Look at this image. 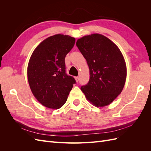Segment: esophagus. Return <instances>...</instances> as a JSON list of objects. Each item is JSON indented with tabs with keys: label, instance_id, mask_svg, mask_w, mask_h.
Returning <instances> with one entry per match:
<instances>
[{
	"label": "esophagus",
	"instance_id": "34e87169",
	"mask_svg": "<svg viewBox=\"0 0 151 151\" xmlns=\"http://www.w3.org/2000/svg\"><path fill=\"white\" fill-rule=\"evenodd\" d=\"M75 79H76V81L77 83H78V82H79V77H75Z\"/></svg>",
	"mask_w": 151,
	"mask_h": 151
}]
</instances>
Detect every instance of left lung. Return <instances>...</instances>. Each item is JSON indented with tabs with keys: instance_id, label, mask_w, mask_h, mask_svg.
Returning <instances> with one entry per match:
<instances>
[{
	"instance_id": "1",
	"label": "left lung",
	"mask_w": 151,
	"mask_h": 151,
	"mask_svg": "<svg viewBox=\"0 0 151 151\" xmlns=\"http://www.w3.org/2000/svg\"><path fill=\"white\" fill-rule=\"evenodd\" d=\"M76 45L89 68V83L81 87V91L94 106H108L122 93L127 78L126 63L120 50L98 33L83 36Z\"/></svg>"
}]
</instances>
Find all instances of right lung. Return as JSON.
Wrapping results in <instances>:
<instances>
[{"instance_id": "1", "label": "right lung", "mask_w": 151, "mask_h": 151, "mask_svg": "<svg viewBox=\"0 0 151 151\" xmlns=\"http://www.w3.org/2000/svg\"><path fill=\"white\" fill-rule=\"evenodd\" d=\"M76 39L55 35L44 40L35 49L28 62V80L32 93L43 106L61 108L76 83L65 73V58L74 47Z\"/></svg>"}]
</instances>
